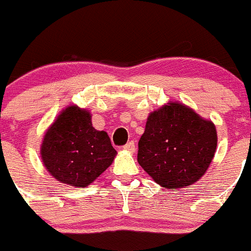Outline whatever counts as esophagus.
Wrapping results in <instances>:
<instances>
[{
  "instance_id": "1",
  "label": "esophagus",
  "mask_w": 251,
  "mask_h": 251,
  "mask_svg": "<svg viewBox=\"0 0 251 251\" xmlns=\"http://www.w3.org/2000/svg\"><path fill=\"white\" fill-rule=\"evenodd\" d=\"M123 149H125L126 151H129V152H134L135 151V144H134V141H129V143H126L125 146H123Z\"/></svg>"
}]
</instances>
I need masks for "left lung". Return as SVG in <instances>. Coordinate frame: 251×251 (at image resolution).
<instances>
[{
    "label": "left lung",
    "mask_w": 251,
    "mask_h": 251,
    "mask_svg": "<svg viewBox=\"0 0 251 251\" xmlns=\"http://www.w3.org/2000/svg\"><path fill=\"white\" fill-rule=\"evenodd\" d=\"M138 145L143 170L161 187L180 189L198 182L210 167L217 131L193 108L170 101L149 115Z\"/></svg>",
    "instance_id": "left-lung-1"
}]
</instances>
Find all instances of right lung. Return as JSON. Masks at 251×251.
Returning <instances> with one entry per match:
<instances>
[{
    "instance_id": "add662e5",
    "label": "right lung",
    "mask_w": 251,
    "mask_h": 251,
    "mask_svg": "<svg viewBox=\"0 0 251 251\" xmlns=\"http://www.w3.org/2000/svg\"><path fill=\"white\" fill-rule=\"evenodd\" d=\"M41 160L50 175L73 187H86L115 160L117 151L110 136L96 130L85 108H64L49 126L42 139Z\"/></svg>"
}]
</instances>
